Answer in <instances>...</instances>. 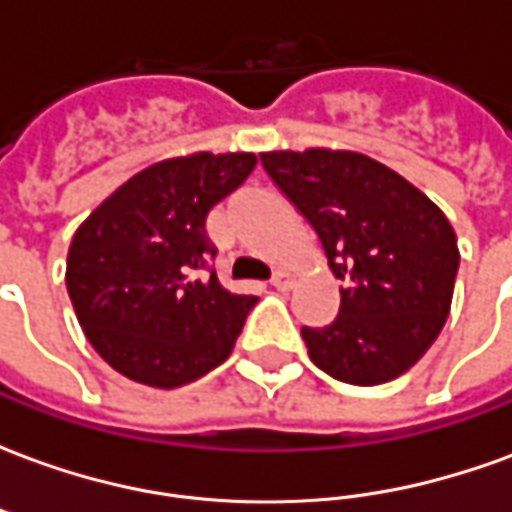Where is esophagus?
Here are the masks:
<instances>
[{
	"label": "esophagus",
	"instance_id": "esophagus-1",
	"mask_svg": "<svg viewBox=\"0 0 512 512\" xmlns=\"http://www.w3.org/2000/svg\"><path fill=\"white\" fill-rule=\"evenodd\" d=\"M271 285H274L277 290H288L290 285H293V279H290L288 271H282V268H279V271L271 274Z\"/></svg>",
	"mask_w": 512,
	"mask_h": 512
}]
</instances>
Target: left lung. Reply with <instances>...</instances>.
Masks as SVG:
<instances>
[{
	"label": "left lung",
	"instance_id": "left-lung-1",
	"mask_svg": "<svg viewBox=\"0 0 512 512\" xmlns=\"http://www.w3.org/2000/svg\"><path fill=\"white\" fill-rule=\"evenodd\" d=\"M268 178L312 224L340 279V312L301 326L307 354L343 384L376 386L417 362L450 315L458 238L395 169L351 150L260 156Z\"/></svg>",
	"mask_w": 512,
	"mask_h": 512
}]
</instances>
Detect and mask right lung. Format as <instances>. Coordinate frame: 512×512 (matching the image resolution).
I'll list each match as a JSON object with an SVG mask.
<instances>
[{
    "instance_id": "obj_1",
    "label": "right lung",
    "mask_w": 512,
    "mask_h": 512,
    "mask_svg": "<svg viewBox=\"0 0 512 512\" xmlns=\"http://www.w3.org/2000/svg\"><path fill=\"white\" fill-rule=\"evenodd\" d=\"M252 153H194L136 172L95 208L68 249V296L117 373L175 389L233 351L255 296L222 288L205 219L244 183Z\"/></svg>"
}]
</instances>
